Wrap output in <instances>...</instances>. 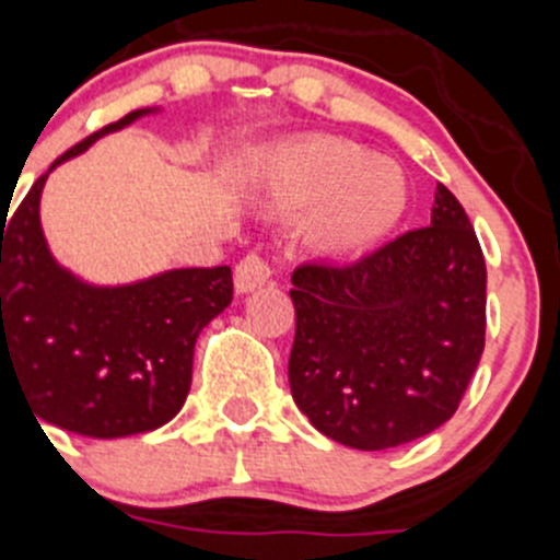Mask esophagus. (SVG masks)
Listing matches in <instances>:
<instances>
[{
    "instance_id": "obj_1",
    "label": "esophagus",
    "mask_w": 560,
    "mask_h": 560,
    "mask_svg": "<svg viewBox=\"0 0 560 560\" xmlns=\"http://www.w3.org/2000/svg\"><path fill=\"white\" fill-rule=\"evenodd\" d=\"M270 279H273V270H270V265L265 262L262 256L256 254H248L245 259H240V265L234 268V290H237L240 295L259 290V287L268 284Z\"/></svg>"
}]
</instances>
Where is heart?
<instances>
[{
  "instance_id": "heart-1",
  "label": "heart",
  "mask_w": 560,
  "mask_h": 560,
  "mask_svg": "<svg viewBox=\"0 0 560 560\" xmlns=\"http://www.w3.org/2000/svg\"><path fill=\"white\" fill-rule=\"evenodd\" d=\"M250 187L279 215L304 212L301 237L317 256L351 259L398 226L409 182L398 162L337 138H301L256 156Z\"/></svg>"
}]
</instances>
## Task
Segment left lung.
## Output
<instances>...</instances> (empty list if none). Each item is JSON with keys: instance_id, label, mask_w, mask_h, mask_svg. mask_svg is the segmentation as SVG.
<instances>
[{"instance_id": "obj_1", "label": "left lung", "mask_w": 560, "mask_h": 560, "mask_svg": "<svg viewBox=\"0 0 560 560\" xmlns=\"http://www.w3.org/2000/svg\"><path fill=\"white\" fill-rule=\"evenodd\" d=\"M292 284V400L323 436L386 451L456 415L483 353L486 262L445 185L431 226L342 268L301 265Z\"/></svg>"}]
</instances>
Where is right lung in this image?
Listing matches in <instances>:
<instances>
[{"label": "right lung", "mask_w": 560, "mask_h": 560, "mask_svg": "<svg viewBox=\"0 0 560 560\" xmlns=\"http://www.w3.org/2000/svg\"><path fill=\"white\" fill-rule=\"evenodd\" d=\"M154 113L132 109L93 132L51 162L13 215L0 212V386H21L38 425L118 439L174 420L190 392L198 334L232 304L226 265L93 284L46 243L40 196L51 171Z\"/></svg>", "instance_id": "add662e5"}]
</instances>
